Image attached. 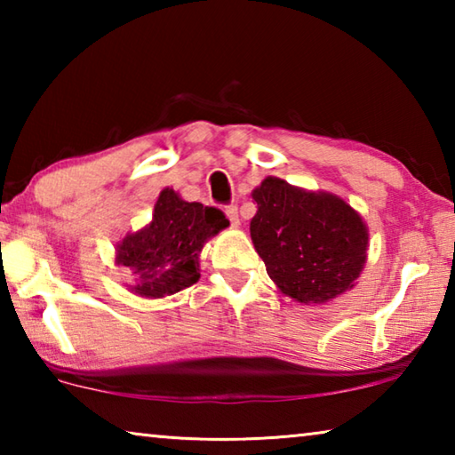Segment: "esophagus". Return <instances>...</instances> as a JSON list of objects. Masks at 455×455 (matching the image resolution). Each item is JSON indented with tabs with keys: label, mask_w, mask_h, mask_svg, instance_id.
<instances>
[{
	"label": "esophagus",
	"mask_w": 455,
	"mask_h": 455,
	"mask_svg": "<svg viewBox=\"0 0 455 455\" xmlns=\"http://www.w3.org/2000/svg\"><path fill=\"white\" fill-rule=\"evenodd\" d=\"M225 212H227V219L230 220V225H233V227H238V225H241V220H238V209H236V204H230V206H227Z\"/></svg>",
	"instance_id": "1"
}]
</instances>
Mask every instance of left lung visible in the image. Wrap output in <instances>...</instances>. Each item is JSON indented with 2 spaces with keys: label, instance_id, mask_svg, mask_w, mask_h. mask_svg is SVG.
Instances as JSON below:
<instances>
[{
  "label": "left lung",
  "instance_id": "8db88e82",
  "mask_svg": "<svg viewBox=\"0 0 455 455\" xmlns=\"http://www.w3.org/2000/svg\"><path fill=\"white\" fill-rule=\"evenodd\" d=\"M252 198V244L284 297L325 305L355 287L367 260L369 228L349 203L276 176H267Z\"/></svg>",
  "mask_w": 455,
  "mask_h": 455
}]
</instances>
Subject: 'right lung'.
Returning a JSON list of instances; mask_svg holds the SVG:
<instances>
[{"label":"right lung","instance_id":"add662e5","mask_svg":"<svg viewBox=\"0 0 455 455\" xmlns=\"http://www.w3.org/2000/svg\"><path fill=\"white\" fill-rule=\"evenodd\" d=\"M227 227L228 220L219 209L188 203L174 188H164L148 225L118 241L114 263L128 267L136 276L128 284L134 295H174L200 279V251Z\"/></svg>","mask_w":455,"mask_h":455}]
</instances>
